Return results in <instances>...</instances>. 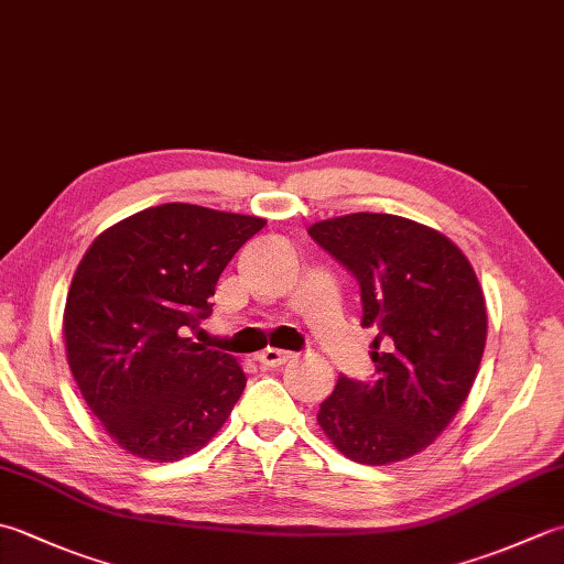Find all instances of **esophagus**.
Returning a JSON list of instances; mask_svg holds the SVG:
<instances>
[{
  "label": "esophagus",
  "instance_id": "esophagus-1",
  "mask_svg": "<svg viewBox=\"0 0 564 564\" xmlns=\"http://www.w3.org/2000/svg\"><path fill=\"white\" fill-rule=\"evenodd\" d=\"M259 364L261 366H269V368H279L285 366L289 361H293V354L291 351H281V349H263L259 356Z\"/></svg>",
  "mask_w": 564,
  "mask_h": 564
}]
</instances>
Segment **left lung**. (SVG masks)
<instances>
[{"instance_id":"1","label":"left lung","mask_w":564,"mask_h":564,"mask_svg":"<svg viewBox=\"0 0 564 564\" xmlns=\"http://www.w3.org/2000/svg\"><path fill=\"white\" fill-rule=\"evenodd\" d=\"M307 232L361 285V325L378 329L373 378L341 373L317 422L356 463L410 458L448 426L480 368L477 275L448 237L400 215L354 213Z\"/></svg>"}]
</instances>
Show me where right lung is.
Here are the masks:
<instances>
[{"instance_id": "right-lung-1", "label": "right lung", "mask_w": 564, "mask_h": 564, "mask_svg": "<svg viewBox=\"0 0 564 564\" xmlns=\"http://www.w3.org/2000/svg\"><path fill=\"white\" fill-rule=\"evenodd\" d=\"M263 225L164 203L109 227L79 261L65 305L69 370L128 453L182 460L230 416L247 376L186 334L210 317L220 273Z\"/></svg>"}]
</instances>
